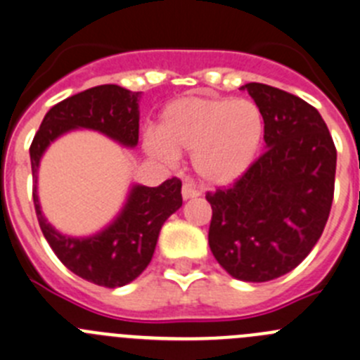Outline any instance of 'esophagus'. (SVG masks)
Returning a JSON list of instances; mask_svg holds the SVG:
<instances>
[{
  "mask_svg": "<svg viewBox=\"0 0 360 360\" xmlns=\"http://www.w3.org/2000/svg\"><path fill=\"white\" fill-rule=\"evenodd\" d=\"M181 193H183L184 200H190V198L198 197V191L195 190V188L191 186V184H188V183L183 184V188H181Z\"/></svg>",
  "mask_w": 360,
  "mask_h": 360,
  "instance_id": "34e87169",
  "label": "esophagus"
}]
</instances>
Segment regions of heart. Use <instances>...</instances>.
<instances>
[{
  "instance_id": "1",
  "label": "heart",
  "mask_w": 360,
  "mask_h": 360,
  "mask_svg": "<svg viewBox=\"0 0 360 360\" xmlns=\"http://www.w3.org/2000/svg\"><path fill=\"white\" fill-rule=\"evenodd\" d=\"M264 139V116L255 102L226 96H181L158 114L146 151L163 162L191 151L202 183L229 186L253 165Z\"/></svg>"
}]
</instances>
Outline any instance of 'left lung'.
<instances>
[{"label": "left lung", "instance_id": "1", "mask_svg": "<svg viewBox=\"0 0 360 360\" xmlns=\"http://www.w3.org/2000/svg\"><path fill=\"white\" fill-rule=\"evenodd\" d=\"M264 116L265 151L239 181L207 193L209 248L232 278L264 283L290 273L323 232L336 148L319 110L260 82L244 84Z\"/></svg>", "mask_w": 360, "mask_h": 360}]
</instances>
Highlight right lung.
Wrapping results in <instances>:
<instances>
[{
  "instance_id": "1",
  "label": "right lung",
  "mask_w": 360,
  "mask_h": 360,
  "mask_svg": "<svg viewBox=\"0 0 360 360\" xmlns=\"http://www.w3.org/2000/svg\"><path fill=\"white\" fill-rule=\"evenodd\" d=\"M141 93L116 84H103L73 95L45 114L30 148L33 170V202L38 223L56 257L82 280L100 287L128 285L151 262L160 230L183 205L181 181L167 179L156 188L131 184L120 214L100 232L72 237L56 230L38 200V167L49 146L72 130H93L124 148L139 144Z\"/></svg>"
}]
</instances>
